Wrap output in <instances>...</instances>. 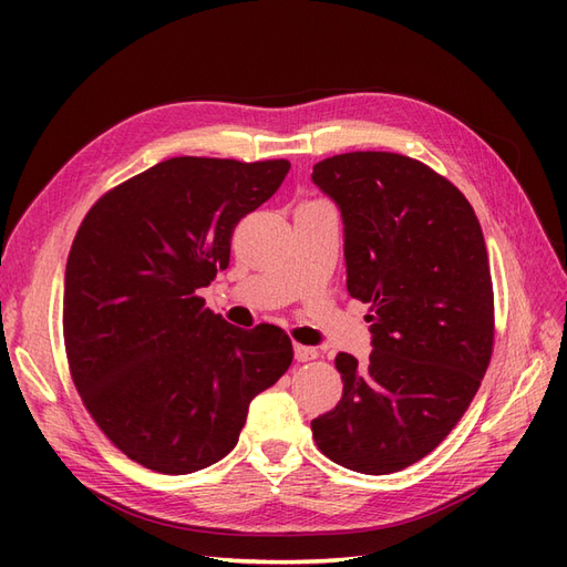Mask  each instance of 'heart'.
<instances>
[{
  "label": "heart",
  "mask_w": 567,
  "mask_h": 567,
  "mask_svg": "<svg viewBox=\"0 0 567 567\" xmlns=\"http://www.w3.org/2000/svg\"><path fill=\"white\" fill-rule=\"evenodd\" d=\"M333 221H336V210H333L331 203L310 200L298 210L293 229H296L298 236H305L307 231L315 229V227H331Z\"/></svg>",
  "instance_id": "heart-1"
}]
</instances>
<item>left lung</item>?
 Segmentation results:
<instances>
[{"instance_id":"left-lung-1","label":"left lung","mask_w":567,"mask_h":567,"mask_svg":"<svg viewBox=\"0 0 567 567\" xmlns=\"http://www.w3.org/2000/svg\"><path fill=\"white\" fill-rule=\"evenodd\" d=\"M290 163L182 156L101 196L65 265L63 340L82 404L115 447L165 475L225 458L290 338L198 296L229 267L234 227ZM241 310V307H238Z\"/></svg>"}]
</instances>
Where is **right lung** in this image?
Segmentation results:
<instances>
[{
	"mask_svg": "<svg viewBox=\"0 0 567 567\" xmlns=\"http://www.w3.org/2000/svg\"><path fill=\"white\" fill-rule=\"evenodd\" d=\"M346 225L350 296L371 354L340 352L342 398L312 421L323 456L385 475L431 454L468 409L494 348V293L471 203L431 167L385 151L315 165Z\"/></svg>",
	"mask_w": 567,
	"mask_h": 567,
	"instance_id": "add662e5",
	"label": "right lung"
}]
</instances>
